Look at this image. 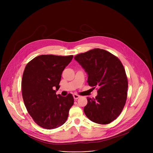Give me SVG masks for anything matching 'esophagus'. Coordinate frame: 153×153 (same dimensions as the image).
Segmentation results:
<instances>
[{
	"label": "esophagus",
	"instance_id": "obj_1",
	"mask_svg": "<svg viewBox=\"0 0 153 153\" xmlns=\"http://www.w3.org/2000/svg\"><path fill=\"white\" fill-rule=\"evenodd\" d=\"M73 97H74V99L75 100H77V99H78L80 97V96H79V95H77V94H74V95H73Z\"/></svg>",
	"mask_w": 153,
	"mask_h": 153
}]
</instances>
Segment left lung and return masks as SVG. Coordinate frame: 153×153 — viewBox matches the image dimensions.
<instances>
[{"instance_id":"left-lung-1","label":"left lung","mask_w":153,"mask_h":153,"mask_svg":"<svg viewBox=\"0 0 153 153\" xmlns=\"http://www.w3.org/2000/svg\"><path fill=\"white\" fill-rule=\"evenodd\" d=\"M74 59L88 73L89 86L97 89L95 98L87 97L85 115L94 123H110L120 114L127 99L128 79L121 61L100 48L79 54Z\"/></svg>"}]
</instances>
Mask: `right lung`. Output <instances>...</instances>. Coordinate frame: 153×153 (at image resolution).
<instances>
[{
  "mask_svg": "<svg viewBox=\"0 0 153 153\" xmlns=\"http://www.w3.org/2000/svg\"><path fill=\"white\" fill-rule=\"evenodd\" d=\"M73 55H40L30 61L22 80V94L28 113L39 126L48 129L62 126L67 121L74 103L71 94L56 95L62 71Z\"/></svg>",
  "mask_w": 153,
  "mask_h": 153,
  "instance_id": "obj_1",
  "label": "right lung"
}]
</instances>
